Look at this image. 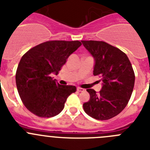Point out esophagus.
Returning a JSON list of instances; mask_svg holds the SVG:
<instances>
[{
  "mask_svg": "<svg viewBox=\"0 0 150 150\" xmlns=\"http://www.w3.org/2000/svg\"><path fill=\"white\" fill-rule=\"evenodd\" d=\"M77 91H79V92H81V91H84L85 89L83 88H80V87H77Z\"/></svg>",
  "mask_w": 150,
  "mask_h": 150,
  "instance_id": "1",
  "label": "esophagus"
}]
</instances>
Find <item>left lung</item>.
Listing matches in <instances>:
<instances>
[{"instance_id":"left-lung-1","label":"left lung","mask_w":150,"mask_h":150,"mask_svg":"<svg viewBox=\"0 0 150 150\" xmlns=\"http://www.w3.org/2000/svg\"><path fill=\"white\" fill-rule=\"evenodd\" d=\"M82 43L95 60L93 74L103 82L98 92L86 89L90 100L83 104V110L95 120L112 119L125 109L132 96L135 80L132 64L125 52L104 41Z\"/></svg>"}]
</instances>
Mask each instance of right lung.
I'll return each instance as SVG.
<instances>
[{"label": "right lung", "instance_id": "obj_1", "mask_svg": "<svg viewBox=\"0 0 150 150\" xmlns=\"http://www.w3.org/2000/svg\"><path fill=\"white\" fill-rule=\"evenodd\" d=\"M78 40H49L34 46L22 57L16 83L25 107L36 116L50 118L60 113L74 86H62L52 77L59 74L68 57L81 46Z\"/></svg>", "mask_w": 150, "mask_h": 150}]
</instances>
